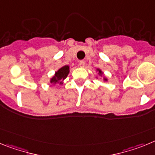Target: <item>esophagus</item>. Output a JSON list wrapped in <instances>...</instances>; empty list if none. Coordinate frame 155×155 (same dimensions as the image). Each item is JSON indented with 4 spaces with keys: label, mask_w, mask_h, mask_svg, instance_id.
Listing matches in <instances>:
<instances>
[{
    "label": "esophagus",
    "mask_w": 155,
    "mask_h": 155,
    "mask_svg": "<svg viewBox=\"0 0 155 155\" xmlns=\"http://www.w3.org/2000/svg\"><path fill=\"white\" fill-rule=\"evenodd\" d=\"M79 65L80 68H83V67L85 66V61H80L79 62Z\"/></svg>",
    "instance_id": "34e87169"
}]
</instances>
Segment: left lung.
<instances>
[{
  "label": "left lung",
  "instance_id": "obj_1",
  "mask_svg": "<svg viewBox=\"0 0 155 155\" xmlns=\"http://www.w3.org/2000/svg\"><path fill=\"white\" fill-rule=\"evenodd\" d=\"M96 72H97V75H99V76H100L101 77H103L104 82H107V80H108V79H107V78L106 77V76H104V72H102L101 69H100V68H97ZM96 78H97V79H98V78L97 77V76H96Z\"/></svg>",
  "mask_w": 155,
  "mask_h": 155
}]
</instances>
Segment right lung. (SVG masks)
<instances>
[{
    "mask_svg": "<svg viewBox=\"0 0 155 155\" xmlns=\"http://www.w3.org/2000/svg\"><path fill=\"white\" fill-rule=\"evenodd\" d=\"M70 71L69 65H64L61 68H59L58 71H56L53 76L50 79V83L52 85L55 86L57 84H61L62 85L64 83V80L66 79Z\"/></svg>",
    "mask_w": 155,
    "mask_h": 155,
    "instance_id": "add662e5",
    "label": "right lung"
}]
</instances>
